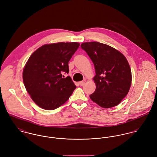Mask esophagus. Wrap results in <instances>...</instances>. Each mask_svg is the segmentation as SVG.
<instances>
[{"instance_id":"1","label":"esophagus","mask_w":157,"mask_h":157,"mask_svg":"<svg viewBox=\"0 0 157 157\" xmlns=\"http://www.w3.org/2000/svg\"><path fill=\"white\" fill-rule=\"evenodd\" d=\"M85 82H83V81H82V82H79V85H80V86H83L85 85Z\"/></svg>"}]
</instances>
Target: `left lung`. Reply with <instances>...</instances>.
Returning a JSON list of instances; mask_svg holds the SVG:
<instances>
[{
  "mask_svg": "<svg viewBox=\"0 0 157 157\" xmlns=\"http://www.w3.org/2000/svg\"><path fill=\"white\" fill-rule=\"evenodd\" d=\"M81 48L89 56L95 70L96 89L90 98L104 108L118 105L131 85V69L127 59L115 48L97 42L83 43Z\"/></svg>",
  "mask_w": 157,
  "mask_h": 157,
  "instance_id": "8db88e82",
  "label": "left lung"
}]
</instances>
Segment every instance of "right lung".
<instances>
[{
    "label": "right lung",
    "mask_w": 157,
    "mask_h": 157,
    "mask_svg": "<svg viewBox=\"0 0 157 157\" xmlns=\"http://www.w3.org/2000/svg\"><path fill=\"white\" fill-rule=\"evenodd\" d=\"M80 44L60 42L44 45L29 57L23 71L25 88L39 107L54 110L63 105L76 86L69 72L68 62Z\"/></svg>",
    "instance_id": "add662e5"
}]
</instances>
